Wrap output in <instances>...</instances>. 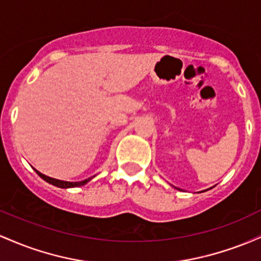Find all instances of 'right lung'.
Instances as JSON below:
<instances>
[{
    "label": "right lung",
    "instance_id": "1",
    "mask_svg": "<svg viewBox=\"0 0 261 261\" xmlns=\"http://www.w3.org/2000/svg\"><path fill=\"white\" fill-rule=\"evenodd\" d=\"M35 172L38 173V175L40 176V178H43L45 181L50 182V184L55 185V187L58 188H62V189H66V188H74V187H82V185H85L86 182H88L91 179L93 178H88V179H85V180L82 181H76V182H71V181H64V180H59V179H54V178H50V176H46L44 174H41L40 172H38L37 169H35Z\"/></svg>",
    "mask_w": 261,
    "mask_h": 261
}]
</instances>
